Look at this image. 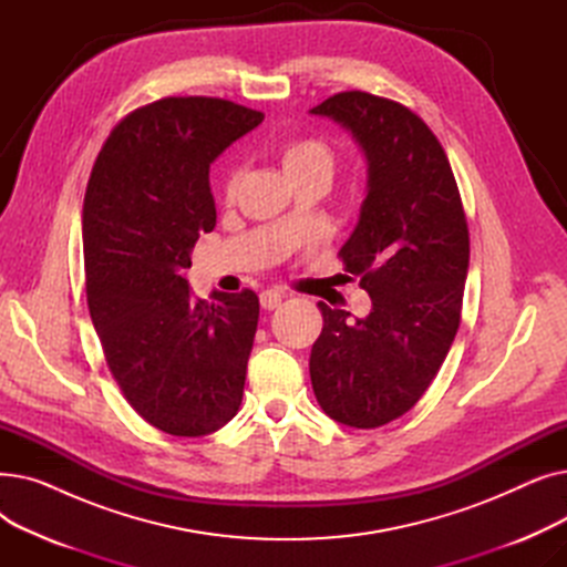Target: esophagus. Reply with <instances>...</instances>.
Here are the masks:
<instances>
[{
  "instance_id": "esophagus-1",
  "label": "esophagus",
  "mask_w": 567,
  "mask_h": 567,
  "mask_svg": "<svg viewBox=\"0 0 567 567\" xmlns=\"http://www.w3.org/2000/svg\"><path fill=\"white\" fill-rule=\"evenodd\" d=\"M285 299V293L278 289H266L259 293V303L264 310H276Z\"/></svg>"
}]
</instances>
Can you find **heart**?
<instances>
[{
	"instance_id": "heart-1",
	"label": "heart",
	"mask_w": 567,
	"mask_h": 567,
	"mask_svg": "<svg viewBox=\"0 0 567 567\" xmlns=\"http://www.w3.org/2000/svg\"><path fill=\"white\" fill-rule=\"evenodd\" d=\"M278 161L285 176L289 178V184L301 182V178H317V182L329 186L338 165L336 148L321 137H293L282 142L278 148ZM238 178H241L238 167H231L225 174V182H223L225 199L234 197Z\"/></svg>"
}]
</instances>
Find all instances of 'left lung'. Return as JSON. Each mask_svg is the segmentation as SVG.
I'll use <instances>...</instances> for the list:
<instances>
[{
    "label": "left lung",
    "mask_w": 567,
    "mask_h": 567,
    "mask_svg": "<svg viewBox=\"0 0 567 567\" xmlns=\"http://www.w3.org/2000/svg\"><path fill=\"white\" fill-rule=\"evenodd\" d=\"M312 114L353 133L368 156L361 220L340 250L372 310L317 303L323 329L310 353L312 391L333 421L370 430L404 415L430 389L457 336L468 271V225L441 142L406 105L340 92Z\"/></svg>",
    "instance_id": "1"
}]
</instances>
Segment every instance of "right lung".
I'll return each instance as SVG.
<instances>
[{
	"mask_svg": "<svg viewBox=\"0 0 567 567\" xmlns=\"http://www.w3.org/2000/svg\"><path fill=\"white\" fill-rule=\"evenodd\" d=\"M261 118L212 96L142 105L112 128L86 184L89 315L118 391L172 436L212 434L241 406L257 293L195 301L184 268L216 227L208 165Z\"/></svg>",
	"mask_w": 567,
	"mask_h": 567,
	"instance_id": "add662e5",
	"label": "right lung"
}]
</instances>
